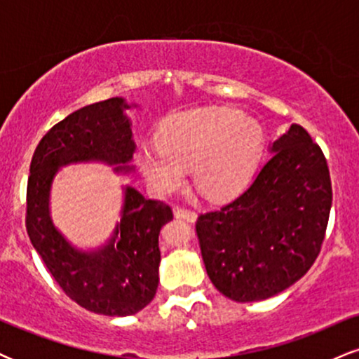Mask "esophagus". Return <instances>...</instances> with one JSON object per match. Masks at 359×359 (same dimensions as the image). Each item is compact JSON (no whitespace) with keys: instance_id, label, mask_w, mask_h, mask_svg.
Instances as JSON below:
<instances>
[{"instance_id":"34e87169","label":"esophagus","mask_w":359,"mask_h":359,"mask_svg":"<svg viewBox=\"0 0 359 359\" xmlns=\"http://www.w3.org/2000/svg\"><path fill=\"white\" fill-rule=\"evenodd\" d=\"M174 216L177 219H184V221H189V222H194L196 221L197 214L191 211V209H185V208H175L174 209Z\"/></svg>"}]
</instances>
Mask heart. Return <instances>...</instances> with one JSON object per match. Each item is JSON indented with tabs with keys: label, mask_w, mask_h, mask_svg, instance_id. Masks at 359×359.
Listing matches in <instances>:
<instances>
[{
	"label": "heart",
	"mask_w": 359,
	"mask_h": 359,
	"mask_svg": "<svg viewBox=\"0 0 359 359\" xmlns=\"http://www.w3.org/2000/svg\"><path fill=\"white\" fill-rule=\"evenodd\" d=\"M158 148H143L140 170L160 194L177 191L191 168L194 185L209 199L231 196L248 182L263 147L262 126L234 108H203L167 119Z\"/></svg>",
	"instance_id": "heart-1"
}]
</instances>
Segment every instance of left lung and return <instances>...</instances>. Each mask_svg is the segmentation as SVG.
<instances>
[{"label":"left lung","instance_id":"1","mask_svg":"<svg viewBox=\"0 0 359 359\" xmlns=\"http://www.w3.org/2000/svg\"><path fill=\"white\" fill-rule=\"evenodd\" d=\"M270 151L240 196L196 222L209 278L236 302L273 297L302 278L331 212V175L311 135L290 125Z\"/></svg>","mask_w":359,"mask_h":359}]
</instances>
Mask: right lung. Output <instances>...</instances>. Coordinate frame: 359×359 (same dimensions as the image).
<instances>
[{
  "label": "right lung",
  "instance_id": "add662e5",
  "mask_svg": "<svg viewBox=\"0 0 359 359\" xmlns=\"http://www.w3.org/2000/svg\"><path fill=\"white\" fill-rule=\"evenodd\" d=\"M130 108L123 97L74 111L47 131L35 148L27 185V231L45 266L74 302L102 316H133L158 287V234L174 217L170 205L125 187L121 221L104 248L81 251L53 226L48 209L52 180L60 167L104 162L131 172L135 154Z\"/></svg>",
  "mask_w": 359,
  "mask_h": 359
}]
</instances>
